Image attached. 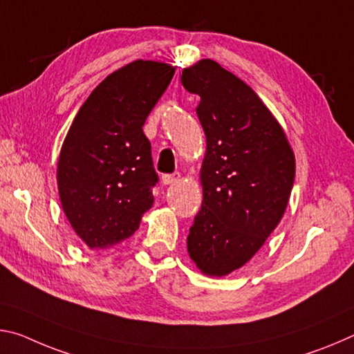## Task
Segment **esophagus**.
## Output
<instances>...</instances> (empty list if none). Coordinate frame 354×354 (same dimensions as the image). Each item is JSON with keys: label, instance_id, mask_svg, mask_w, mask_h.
Returning <instances> with one entry per match:
<instances>
[{"label": "esophagus", "instance_id": "obj_1", "mask_svg": "<svg viewBox=\"0 0 354 354\" xmlns=\"http://www.w3.org/2000/svg\"><path fill=\"white\" fill-rule=\"evenodd\" d=\"M178 174H165L163 177H161V182H163V185H172L176 183L178 180Z\"/></svg>", "mask_w": 354, "mask_h": 354}]
</instances>
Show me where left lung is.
I'll return each mask as SVG.
<instances>
[{"label": "left lung", "mask_w": 354, "mask_h": 354, "mask_svg": "<svg viewBox=\"0 0 354 354\" xmlns=\"http://www.w3.org/2000/svg\"><path fill=\"white\" fill-rule=\"evenodd\" d=\"M180 81L201 102L205 133L204 201L187 239L207 276H227L254 257L281 223L295 180V155L259 95L212 59L183 68Z\"/></svg>", "instance_id": "1"}]
</instances>
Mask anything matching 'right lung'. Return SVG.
I'll use <instances>...</instances> for the list:
<instances>
[{
	"mask_svg": "<svg viewBox=\"0 0 354 354\" xmlns=\"http://www.w3.org/2000/svg\"><path fill=\"white\" fill-rule=\"evenodd\" d=\"M176 68L133 61L91 92L57 161L62 210L86 246L106 249L135 234L158 182L142 125Z\"/></svg>",
	"mask_w": 354,
	"mask_h": 354,
	"instance_id": "obj_1",
	"label": "right lung"
}]
</instances>
